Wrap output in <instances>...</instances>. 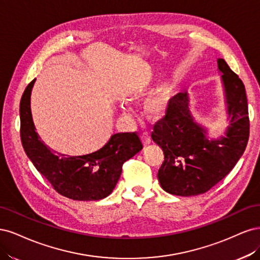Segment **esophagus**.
<instances>
[{"mask_svg":"<svg viewBox=\"0 0 260 260\" xmlns=\"http://www.w3.org/2000/svg\"><path fill=\"white\" fill-rule=\"evenodd\" d=\"M141 141H142V144H144V146H148L151 144V137H150L149 134H142Z\"/></svg>","mask_w":260,"mask_h":260,"instance_id":"34e87169","label":"esophagus"}]
</instances>
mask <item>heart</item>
<instances>
[{
  "label": "heart",
  "mask_w": 260,
  "mask_h": 260,
  "mask_svg": "<svg viewBox=\"0 0 260 260\" xmlns=\"http://www.w3.org/2000/svg\"><path fill=\"white\" fill-rule=\"evenodd\" d=\"M138 96L145 95V91H138ZM173 100V90L169 86H163L150 95L145 102L144 110L149 120L158 121L162 120L169 113ZM121 110L124 113L128 112V107L122 106Z\"/></svg>",
  "instance_id": "1"
}]
</instances>
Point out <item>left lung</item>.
Masks as SVG:
<instances>
[{
  "mask_svg": "<svg viewBox=\"0 0 260 260\" xmlns=\"http://www.w3.org/2000/svg\"><path fill=\"white\" fill-rule=\"evenodd\" d=\"M217 63L230 120L225 136H207L206 128L190 112L187 93L173 97L169 113L153 127L152 139L164 152L157 179L171 194L205 193L232 171L245 151L249 136L245 87L223 59L218 58Z\"/></svg>",
  "mask_w": 260,
  "mask_h": 260,
  "instance_id": "obj_1",
  "label": "left lung"
}]
</instances>
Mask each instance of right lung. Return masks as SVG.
I'll list each match as a JSON object with an SVG mask.
<instances>
[{"mask_svg": "<svg viewBox=\"0 0 260 260\" xmlns=\"http://www.w3.org/2000/svg\"><path fill=\"white\" fill-rule=\"evenodd\" d=\"M36 80L24 89L20 100V137L24 152L58 193L75 201L102 200L113 191L124 162L142 149L136 133H119L98 151L70 156L46 146L36 132L30 97Z\"/></svg>", "mask_w": 260, "mask_h": 260, "instance_id": "1", "label": "right lung"}]
</instances>
